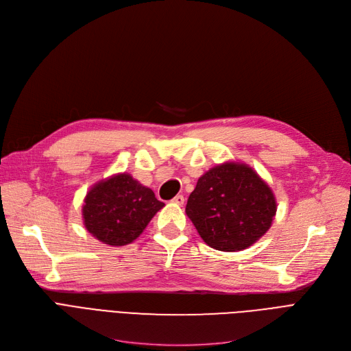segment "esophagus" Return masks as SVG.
<instances>
[{"label":"esophagus","instance_id":"esophagus-1","mask_svg":"<svg viewBox=\"0 0 351 351\" xmlns=\"http://www.w3.org/2000/svg\"><path fill=\"white\" fill-rule=\"evenodd\" d=\"M172 202H173V204L182 206L183 204H185V196H183V195H176V196L172 199Z\"/></svg>","mask_w":351,"mask_h":351}]
</instances>
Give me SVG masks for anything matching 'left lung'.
Listing matches in <instances>:
<instances>
[{
	"label": "left lung",
	"instance_id": "obj_1",
	"mask_svg": "<svg viewBox=\"0 0 351 351\" xmlns=\"http://www.w3.org/2000/svg\"><path fill=\"white\" fill-rule=\"evenodd\" d=\"M276 209L270 186L256 171L246 163L225 162L199 178L186 215L208 246L237 252L270 229Z\"/></svg>",
	"mask_w": 351,
	"mask_h": 351
}]
</instances>
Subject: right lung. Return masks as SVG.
<instances>
[{"instance_id":"right-lung-1","label":"right lung","mask_w":351,"mask_h":351,"mask_svg":"<svg viewBox=\"0 0 351 351\" xmlns=\"http://www.w3.org/2000/svg\"><path fill=\"white\" fill-rule=\"evenodd\" d=\"M165 206L152 189L129 173H118L92 186L82 205L86 230L109 246L132 243Z\"/></svg>"}]
</instances>
